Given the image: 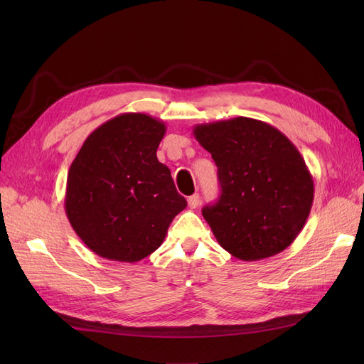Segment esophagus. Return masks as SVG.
Instances as JSON below:
<instances>
[{
  "instance_id": "34e87169",
  "label": "esophagus",
  "mask_w": 364,
  "mask_h": 364,
  "mask_svg": "<svg viewBox=\"0 0 364 364\" xmlns=\"http://www.w3.org/2000/svg\"><path fill=\"white\" fill-rule=\"evenodd\" d=\"M199 203H200L199 194H193V196L188 197V206H190L191 209H196L197 206H199Z\"/></svg>"
}]
</instances>
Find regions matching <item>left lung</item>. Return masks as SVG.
I'll return each instance as SVG.
<instances>
[{"label": "left lung", "instance_id": "8db88e82", "mask_svg": "<svg viewBox=\"0 0 364 364\" xmlns=\"http://www.w3.org/2000/svg\"><path fill=\"white\" fill-rule=\"evenodd\" d=\"M193 135L218 168L222 194L202 209L218 245L243 261L287 249L314 199L313 176L293 142L247 117L197 124Z\"/></svg>", "mask_w": 364, "mask_h": 364}]
</instances>
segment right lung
Masks as SVG:
<instances>
[{"instance_id":"add662e5","label":"right lung","mask_w":364,"mask_h":364,"mask_svg":"<svg viewBox=\"0 0 364 364\" xmlns=\"http://www.w3.org/2000/svg\"><path fill=\"white\" fill-rule=\"evenodd\" d=\"M164 135L162 121L121 114L97 127L73 161L65 213L98 257L119 262L149 257L186 208L170 168L156 158Z\"/></svg>"}]
</instances>
